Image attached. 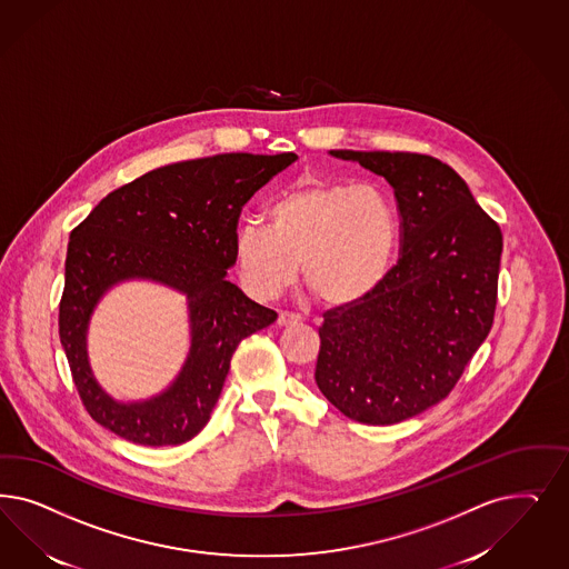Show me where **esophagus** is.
<instances>
[{
    "instance_id": "esophagus-1",
    "label": "esophagus",
    "mask_w": 569,
    "mask_h": 569,
    "mask_svg": "<svg viewBox=\"0 0 569 569\" xmlns=\"http://www.w3.org/2000/svg\"><path fill=\"white\" fill-rule=\"evenodd\" d=\"M303 318L299 313L293 312H280L278 313V327H293L299 325Z\"/></svg>"
}]
</instances>
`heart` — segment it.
<instances>
[{
	"mask_svg": "<svg viewBox=\"0 0 569 569\" xmlns=\"http://www.w3.org/2000/svg\"><path fill=\"white\" fill-rule=\"evenodd\" d=\"M268 228L244 223L234 259L247 291L274 299L295 278L322 303L365 299L386 276L398 239L396 211L370 183L306 182L268 207Z\"/></svg>",
	"mask_w": 569,
	"mask_h": 569,
	"instance_id": "obj_1",
	"label": "heart"
}]
</instances>
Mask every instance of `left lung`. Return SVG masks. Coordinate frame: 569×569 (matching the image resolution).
<instances>
[{
	"label": "left lung",
	"instance_id": "1",
	"mask_svg": "<svg viewBox=\"0 0 569 569\" xmlns=\"http://www.w3.org/2000/svg\"><path fill=\"white\" fill-rule=\"evenodd\" d=\"M393 188L402 244L370 293L325 312L316 386L351 421L393 425L441 402L492 329L500 228L452 167L337 150Z\"/></svg>",
	"mask_w": 569,
	"mask_h": 569
}]
</instances>
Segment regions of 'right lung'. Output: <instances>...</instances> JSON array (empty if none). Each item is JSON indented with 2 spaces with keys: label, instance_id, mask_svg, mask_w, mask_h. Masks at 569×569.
Segmentation results:
<instances>
[{
  "label": "right lung",
  "instance_id": "right-lung-1",
  "mask_svg": "<svg viewBox=\"0 0 569 569\" xmlns=\"http://www.w3.org/2000/svg\"><path fill=\"white\" fill-rule=\"evenodd\" d=\"M295 161L293 152H228L159 167L110 192L74 228L58 332L93 421L140 446H178L207 425L240 341L278 318L226 278L237 261L240 209ZM128 279L182 292L191 322V351L181 375L166 392L140 403L110 399L87 358L94 306Z\"/></svg>",
  "mask_w": 569,
  "mask_h": 569
}]
</instances>
